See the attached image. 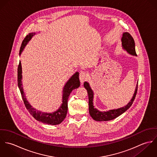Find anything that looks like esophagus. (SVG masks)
<instances>
[{
  "instance_id": "34e87169",
  "label": "esophagus",
  "mask_w": 157,
  "mask_h": 157,
  "mask_svg": "<svg viewBox=\"0 0 157 157\" xmlns=\"http://www.w3.org/2000/svg\"><path fill=\"white\" fill-rule=\"evenodd\" d=\"M88 75L85 72L82 71L80 73V75H79V78H80V80L81 83H83L85 80H86L87 78H88Z\"/></svg>"
}]
</instances>
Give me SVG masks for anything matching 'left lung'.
<instances>
[{
	"instance_id": "8db88e82",
	"label": "left lung",
	"mask_w": 157,
	"mask_h": 157,
	"mask_svg": "<svg viewBox=\"0 0 157 157\" xmlns=\"http://www.w3.org/2000/svg\"><path fill=\"white\" fill-rule=\"evenodd\" d=\"M121 42H122V47L123 48L126 50L129 54L136 56V54L135 52V42L133 37L131 35L128 33H123V36L121 37ZM84 87L86 89L88 94V98H89V111H90V115L91 117L95 121H109L115 118L118 117L124 112H126L132 105L135 98L137 92V87H138V83L135 90L134 95L131 100V101L126 105L125 106H123L120 108H118L117 109H111L108 111H100L96 108H94L93 105V98H94V92L92 89L90 87L89 83L85 82L84 83Z\"/></svg>"
}]
</instances>
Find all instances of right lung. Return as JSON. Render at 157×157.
I'll return each mask as SVG.
<instances>
[{
    "mask_svg": "<svg viewBox=\"0 0 157 157\" xmlns=\"http://www.w3.org/2000/svg\"><path fill=\"white\" fill-rule=\"evenodd\" d=\"M35 34H36L35 33H29L24 39L20 49V52H19L20 56L23 49L26 46V45L28 44L29 41L31 39V38ZM22 65H21V62L20 61L18 68H17L18 87L21 91L23 101L24 102V104L27 110L36 120H37L39 121H40L42 123L48 124H51V125H56V124H60L65 118L67 114V100L71 92L72 91V90L78 88L80 85V82L79 80V72H76L66 83L63 89L62 103L58 110L52 113H47V112H43L42 111H37L36 109L33 108V106L29 103V102L26 100V96L25 95V94L23 92L22 83Z\"/></svg>",
    "mask_w": 157,
    "mask_h": 157,
    "instance_id": "obj_1",
    "label": "right lung"
}]
</instances>
